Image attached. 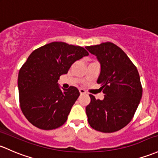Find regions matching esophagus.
Instances as JSON below:
<instances>
[{"label":"esophagus","mask_w":158,"mask_h":158,"mask_svg":"<svg viewBox=\"0 0 158 158\" xmlns=\"http://www.w3.org/2000/svg\"><path fill=\"white\" fill-rule=\"evenodd\" d=\"M79 93H80V94H86V92L84 90V89H79Z\"/></svg>","instance_id":"34e87169"}]
</instances>
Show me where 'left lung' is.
Segmentation results:
<instances>
[{"mask_svg":"<svg viewBox=\"0 0 158 158\" xmlns=\"http://www.w3.org/2000/svg\"><path fill=\"white\" fill-rule=\"evenodd\" d=\"M101 64L97 82L104 94L103 100L90 94L85 107L89 125L102 132H114L127 125L135 114L142 95L137 68L120 48L111 42L86 46Z\"/></svg>","mask_w":158,"mask_h":158,"instance_id":"8db88e82","label":"left lung"}]
</instances>
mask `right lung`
Segmentation results:
<instances>
[{"instance_id": "add662e5", "label": "right lung", "mask_w": 158, "mask_h": 158, "mask_svg": "<svg viewBox=\"0 0 158 158\" xmlns=\"http://www.w3.org/2000/svg\"><path fill=\"white\" fill-rule=\"evenodd\" d=\"M89 55L84 48L54 41L35 50L18 75L19 104L35 127L44 130L65 123L79 96L77 88L61 90L58 80L75 61Z\"/></svg>"}]
</instances>
